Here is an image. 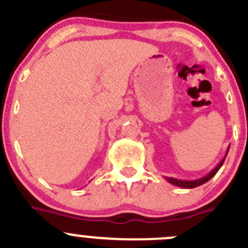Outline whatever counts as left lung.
Returning a JSON list of instances; mask_svg holds the SVG:
<instances>
[{
  "label": "left lung",
  "instance_id": "obj_1",
  "mask_svg": "<svg viewBox=\"0 0 248 248\" xmlns=\"http://www.w3.org/2000/svg\"><path fill=\"white\" fill-rule=\"evenodd\" d=\"M228 152H229V147H228L227 152H225V155L223 156L222 160L218 163V165L216 166L213 170H211L210 172L207 173L206 176H204V177L202 178H198V180H190V181H185V180H177V178H172V177H165V180L168 181V182H170L171 185L173 186H177V187H181V188H188V189H190V188H195V187H199V186L204 185V183H206L207 181H210L211 178L213 177V176L216 175V173L218 172V170H219L220 168H222L223 163H224L225 160V156H227Z\"/></svg>",
  "mask_w": 248,
  "mask_h": 248
}]
</instances>
